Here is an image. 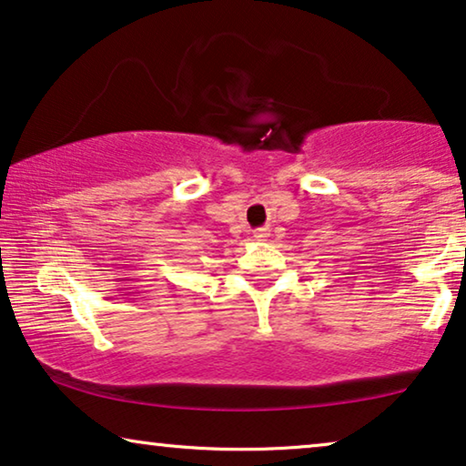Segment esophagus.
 <instances>
[{"instance_id":"1","label":"esophagus","mask_w":466,"mask_h":466,"mask_svg":"<svg viewBox=\"0 0 466 466\" xmlns=\"http://www.w3.org/2000/svg\"><path fill=\"white\" fill-rule=\"evenodd\" d=\"M268 236H270V230H268V228H258V230H253V238L258 240H266Z\"/></svg>"}]
</instances>
